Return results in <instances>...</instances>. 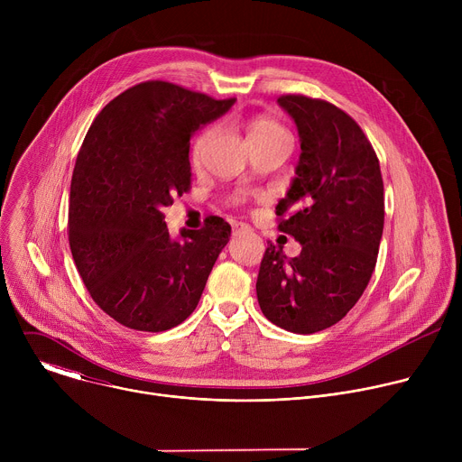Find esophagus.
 <instances>
[{"label": "esophagus", "instance_id": "esophagus-1", "mask_svg": "<svg viewBox=\"0 0 462 462\" xmlns=\"http://www.w3.org/2000/svg\"><path fill=\"white\" fill-rule=\"evenodd\" d=\"M232 232H234V236L245 234V232H250V226L245 225V223H234V225H232Z\"/></svg>", "mask_w": 462, "mask_h": 462}]
</instances>
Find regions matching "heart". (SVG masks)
Listing matches in <instances>:
<instances>
[{
    "instance_id": "heart-1",
    "label": "heart",
    "mask_w": 462,
    "mask_h": 462,
    "mask_svg": "<svg viewBox=\"0 0 462 462\" xmlns=\"http://www.w3.org/2000/svg\"><path fill=\"white\" fill-rule=\"evenodd\" d=\"M217 131H219V124H210L201 131L199 135H197V139L193 143V150H191V155H193L195 161L203 159L208 146L216 139ZM246 139L248 141H255V139H289V134L280 122H276L271 116H254L246 122Z\"/></svg>"
}]
</instances>
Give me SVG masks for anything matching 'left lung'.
I'll use <instances>...</instances> for the list:
<instances>
[{
  "instance_id": "obj_1",
  "label": "left lung",
  "mask_w": 462,
  "mask_h": 462,
  "mask_svg": "<svg viewBox=\"0 0 462 462\" xmlns=\"http://www.w3.org/2000/svg\"><path fill=\"white\" fill-rule=\"evenodd\" d=\"M301 141L296 177L276 207L278 230L301 243L263 254L257 301L274 325L312 335L340 321L364 294L383 230L378 157L355 118L335 104L282 95Z\"/></svg>"
}]
</instances>
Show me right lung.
<instances>
[{
    "mask_svg": "<svg viewBox=\"0 0 462 462\" xmlns=\"http://www.w3.org/2000/svg\"><path fill=\"white\" fill-rule=\"evenodd\" d=\"M236 98L148 80L93 120L71 179L69 246L93 301L135 331L161 333L197 307L230 225L207 217L171 239L162 210L191 186L189 137Z\"/></svg>",
    "mask_w": 462,
    "mask_h": 462,
    "instance_id": "1",
    "label": "right lung"
}]
</instances>
